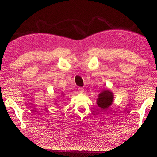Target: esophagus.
I'll return each instance as SVG.
<instances>
[{"label": "esophagus", "mask_w": 157, "mask_h": 157, "mask_svg": "<svg viewBox=\"0 0 157 157\" xmlns=\"http://www.w3.org/2000/svg\"><path fill=\"white\" fill-rule=\"evenodd\" d=\"M78 91H79V92L82 93L83 92H84V88H78Z\"/></svg>", "instance_id": "esophagus-1"}]
</instances>
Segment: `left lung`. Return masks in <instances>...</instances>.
Wrapping results in <instances>:
<instances>
[{"instance_id": "1", "label": "left lung", "mask_w": 157, "mask_h": 157, "mask_svg": "<svg viewBox=\"0 0 157 157\" xmlns=\"http://www.w3.org/2000/svg\"><path fill=\"white\" fill-rule=\"evenodd\" d=\"M113 98H114V96L112 92L109 90H104L98 94L96 103L100 108L106 109L112 105Z\"/></svg>"}]
</instances>
